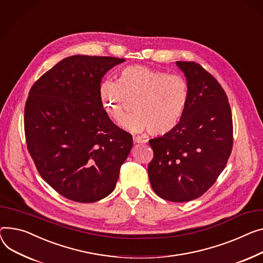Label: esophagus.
<instances>
[{"instance_id": "esophagus-1", "label": "esophagus", "mask_w": 263, "mask_h": 263, "mask_svg": "<svg viewBox=\"0 0 263 263\" xmlns=\"http://www.w3.org/2000/svg\"><path fill=\"white\" fill-rule=\"evenodd\" d=\"M133 142L135 143V144H146L147 143V141H145V139H142L141 137H136V136H134L133 137Z\"/></svg>"}]
</instances>
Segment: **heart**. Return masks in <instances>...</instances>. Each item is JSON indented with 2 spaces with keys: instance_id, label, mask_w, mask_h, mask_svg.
I'll return each instance as SVG.
<instances>
[{
  "instance_id": "heart-1",
  "label": "heart",
  "mask_w": 263,
  "mask_h": 263,
  "mask_svg": "<svg viewBox=\"0 0 263 263\" xmlns=\"http://www.w3.org/2000/svg\"><path fill=\"white\" fill-rule=\"evenodd\" d=\"M100 98L110 117L120 124L126 115L125 97L136 99L135 113L122 122L127 130L163 136L178 127L185 113L189 90L186 79L145 65L122 68L117 81L106 79L100 84Z\"/></svg>"
}]
</instances>
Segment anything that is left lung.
Wrapping results in <instances>:
<instances>
[{
  "instance_id": "obj_1",
  "label": "left lung",
  "mask_w": 263,
  "mask_h": 263,
  "mask_svg": "<svg viewBox=\"0 0 263 263\" xmlns=\"http://www.w3.org/2000/svg\"><path fill=\"white\" fill-rule=\"evenodd\" d=\"M189 97L172 132L150 139L148 174L155 194L170 202L203 196L217 181L233 149V118L221 84L199 63L177 61Z\"/></svg>"
}]
</instances>
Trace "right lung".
<instances>
[{
	"label": "right lung",
	"instance_id": "1",
	"mask_svg": "<svg viewBox=\"0 0 263 263\" xmlns=\"http://www.w3.org/2000/svg\"><path fill=\"white\" fill-rule=\"evenodd\" d=\"M115 57H67L33 83L24 109L28 152L42 179L64 198L93 203L114 190L133 146L100 98V82L124 62Z\"/></svg>",
	"mask_w": 263,
	"mask_h": 263
}]
</instances>
